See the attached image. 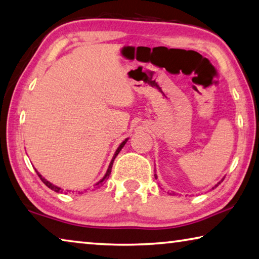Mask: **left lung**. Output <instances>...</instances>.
Instances as JSON below:
<instances>
[{"mask_svg":"<svg viewBox=\"0 0 259 259\" xmlns=\"http://www.w3.org/2000/svg\"><path fill=\"white\" fill-rule=\"evenodd\" d=\"M155 178H156V179H157V176H156V175H155ZM223 180H224V179H223ZM223 180H222V181H219V182H218V184H217V185H215V186H214V187H212V189H214V188H215V187H217V186H218V185H219V184H220V182H223Z\"/></svg>","mask_w":259,"mask_h":259,"instance_id":"left-lung-1","label":"left lung"}]
</instances>
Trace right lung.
<instances>
[{
	"instance_id": "1",
	"label": "right lung",
	"mask_w": 259,
	"mask_h": 259,
	"mask_svg": "<svg viewBox=\"0 0 259 259\" xmlns=\"http://www.w3.org/2000/svg\"><path fill=\"white\" fill-rule=\"evenodd\" d=\"M127 140H128V139H126L125 140V141H122L121 143H120V146L119 147H118V149L116 150V152H114V155H113V157H112V159H111V162H110V165H109V167H108V171H107V173H105V176L103 177V178H102V179L99 181V182H97V184H95V187L96 188H99V187H101V186L102 185H103L104 184V181L105 180H107L108 179V178H109V176H110V173H111V168H112V165H113V160H114V158H116L117 157V155L118 154H119V152H120V150L122 149V147H124L125 146V143L127 142ZM35 171H36V169H35ZM36 173H37V176H39L40 177V179H41V181L42 182H44V184L47 186V187H48V188H50V189H52V190H54V192H56V193H63V189L62 188H59V187H57V186H55V185H53L52 184V182H49L48 180H46L45 179V178L44 177H42L41 175H40V173L39 172H37L36 171ZM67 192H69V190H67Z\"/></svg>"
}]
</instances>
